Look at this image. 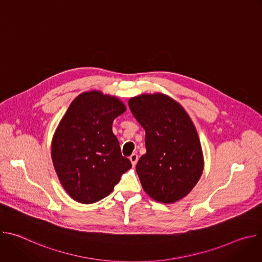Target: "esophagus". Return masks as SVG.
I'll list each match as a JSON object with an SVG mask.
<instances>
[{"instance_id": "esophagus-1", "label": "esophagus", "mask_w": 262, "mask_h": 262, "mask_svg": "<svg viewBox=\"0 0 262 262\" xmlns=\"http://www.w3.org/2000/svg\"><path fill=\"white\" fill-rule=\"evenodd\" d=\"M138 155L137 154H133L130 157H129V160H130V162H132V164H133V166H135L136 164H137V162H138Z\"/></svg>"}]
</instances>
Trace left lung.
Listing matches in <instances>:
<instances>
[{"instance_id":"left-lung-1","label":"left lung","mask_w":262,"mask_h":262,"mask_svg":"<svg viewBox=\"0 0 262 262\" xmlns=\"http://www.w3.org/2000/svg\"><path fill=\"white\" fill-rule=\"evenodd\" d=\"M128 105L145 129L146 154L136 167L144 191L162 203L182 199L203 171L201 144L191 118L164 94L140 95Z\"/></svg>"}]
</instances>
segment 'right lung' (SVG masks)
Instances as JSON below:
<instances>
[{
    "label": "right lung",
    "instance_id": "right-lung-1",
    "mask_svg": "<svg viewBox=\"0 0 262 262\" xmlns=\"http://www.w3.org/2000/svg\"><path fill=\"white\" fill-rule=\"evenodd\" d=\"M125 111L116 97L85 92L69 105L52 143V160L63 188L72 199L90 204L106 197L132 168L112 132Z\"/></svg>",
    "mask_w": 262,
    "mask_h": 262
}]
</instances>
